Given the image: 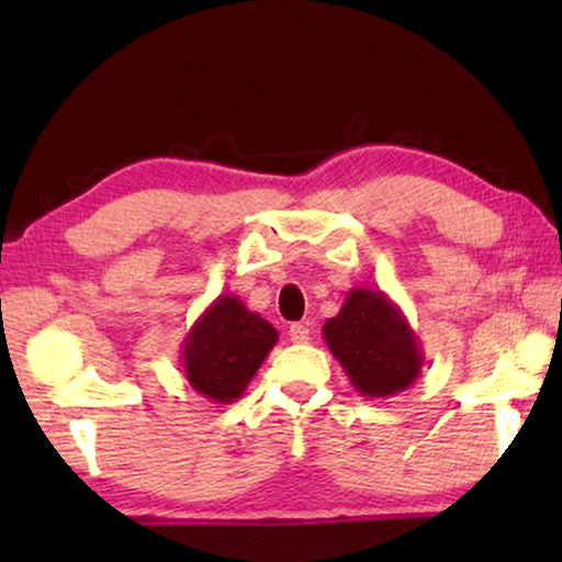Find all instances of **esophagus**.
Wrapping results in <instances>:
<instances>
[{
  "instance_id": "esophagus-1",
  "label": "esophagus",
  "mask_w": 562,
  "mask_h": 562,
  "mask_svg": "<svg viewBox=\"0 0 562 562\" xmlns=\"http://www.w3.org/2000/svg\"><path fill=\"white\" fill-rule=\"evenodd\" d=\"M290 339L294 341V345H304V341L310 339V327L302 325V322H294V325H290Z\"/></svg>"
}]
</instances>
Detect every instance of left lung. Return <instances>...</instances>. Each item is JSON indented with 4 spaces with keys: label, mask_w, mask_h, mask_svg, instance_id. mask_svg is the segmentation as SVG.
Instances as JSON below:
<instances>
[{
    "label": "left lung",
    "mask_w": 562,
    "mask_h": 562,
    "mask_svg": "<svg viewBox=\"0 0 562 562\" xmlns=\"http://www.w3.org/2000/svg\"><path fill=\"white\" fill-rule=\"evenodd\" d=\"M322 335L361 396L389 398L422 374V341L402 307L382 290L351 288Z\"/></svg>",
    "instance_id": "1"
}]
</instances>
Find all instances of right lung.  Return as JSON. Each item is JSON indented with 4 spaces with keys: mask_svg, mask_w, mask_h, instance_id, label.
<instances>
[{
    "mask_svg": "<svg viewBox=\"0 0 562 562\" xmlns=\"http://www.w3.org/2000/svg\"><path fill=\"white\" fill-rule=\"evenodd\" d=\"M278 345V329L235 294H221L193 322L180 345L188 384L213 404H233Z\"/></svg>",
    "mask_w": 562,
    "mask_h": 562,
    "instance_id": "obj_1",
    "label": "right lung"
}]
</instances>
